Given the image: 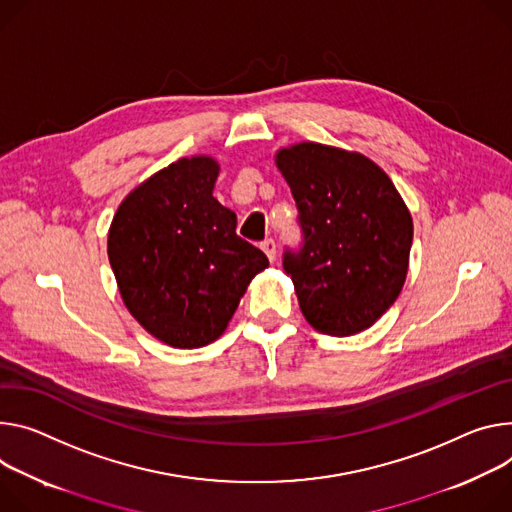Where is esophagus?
Wrapping results in <instances>:
<instances>
[{
    "label": "esophagus",
    "instance_id": "esophagus-1",
    "mask_svg": "<svg viewBox=\"0 0 512 512\" xmlns=\"http://www.w3.org/2000/svg\"><path fill=\"white\" fill-rule=\"evenodd\" d=\"M261 249H263V253L267 255V259H269V261H275L277 245H275V241H273V239H265V241L261 243Z\"/></svg>",
    "mask_w": 512,
    "mask_h": 512
}]
</instances>
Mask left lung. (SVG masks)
Masks as SVG:
<instances>
[{
    "mask_svg": "<svg viewBox=\"0 0 512 512\" xmlns=\"http://www.w3.org/2000/svg\"><path fill=\"white\" fill-rule=\"evenodd\" d=\"M296 208L302 243L284 251L304 318L320 333L369 329L398 298L412 218L392 179L367 157L300 143L275 157Z\"/></svg>",
    "mask_w": 512,
    "mask_h": 512,
    "instance_id": "1",
    "label": "left lung"
}]
</instances>
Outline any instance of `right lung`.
Wrapping results in <instances>:
<instances>
[{"label":"right lung","mask_w":512,"mask_h":512,"mask_svg":"<svg viewBox=\"0 0 512 512\" xmlns=\"http://www.w3.org/2000/svg\"><path fill=\"white\" fill-rule=\"evenodd\" d=\"M218 163L179 159L132 190L108 235V257L130 314L159 341L194 349L216 341L269 261L237 235L214 196Z\"/></svg>","instance_id":"add662e5"}]
</instances>
